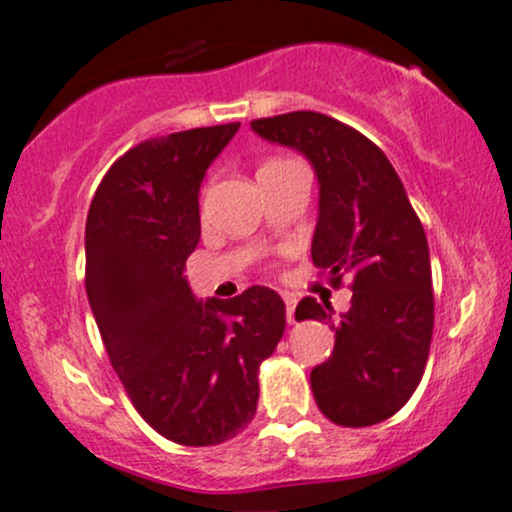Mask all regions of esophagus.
<instances>
[{
    "instance_id": "34e87169",
    "label": "esophagus",
    "mask_w": 512,
    "mask_h": 512,
    "mask_svg": "<svg viewBox=\"0 0 512 512\" xmlns=\"http://www.w3.org/2000/svg\"><path fill=\"white\" fill-rule=\"evenodd\" d=\"M284 303H286V320H289L291 325V322H296V298L284 296Z\"/></svg>"
}]
</instances>
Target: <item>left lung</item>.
Returning <instances> with one entry per match:
<instances>
[{"mask_svg": "<svg viewBox=\"0 0 512 512\" xmlns=\"http://www.w3.org/2000/svg\"><path fill=\"white\" fill-rule=\"evenodd\" d=\"M264 142L289 146L315 170L317 223L310 255L332 286L354 276L351 308L303 298L296 320H327L334 351L313 368L317 407L339 426L397 414L424 375L433 337L428 240L402 180L370 139L332 117L298 110L252 122Z\"/></svg>", "mask_w": 512, "mask_h": 512, "instance_id": "8db88e82", "label": "left lung"}]
</instances>
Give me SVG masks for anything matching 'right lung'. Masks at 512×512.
I'll use <instances>...</instances> for the list:
<instances>
[{
	"instance_id": "add662e5",
	"label": "right lung",
	"mask_w": 512,
	"mask_h": 512,
	"mask_svg": "<svg viewBox=\"0 0 512 512\" xmlns=\"http://www.w3.org/2000/svg\"><path fill=\"white\" fill-rule=\"evenodd\" d=\"M240 122L156 137L105 173L86 219V296L134 409L163 438L219 445L257 411L260 363L284 334L279 293L197 298L199 187Z\"/></svg>"
}]
</instances>
